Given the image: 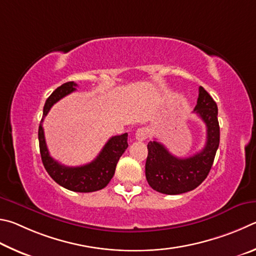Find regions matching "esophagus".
Returning a JSON list of instances; mask_svg holds the SVG:
<instances>
[{"instance_id": "obj_1", "label": "esophagus", "mask_w": 256, "mask_h": 256, "mask_svg": "<svg viewBox=\"0 0 256 256\" xmlns=\"http://www.w3.org/2000/svg\"><path fill=\"white\" fill-rule=\"evenodd\" d=\"M148 134H150L148 128H146V127L138 128L136 130V140H140V142L146 140L147 137H148Z\"/></svg>"}]
</instances>
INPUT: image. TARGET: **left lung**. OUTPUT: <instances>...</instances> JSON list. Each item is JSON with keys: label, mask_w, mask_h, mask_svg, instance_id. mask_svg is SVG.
Segmentation results:
<instances>
[{"label": "left lung", "mask_w": 256, "mask_h": 256, "mask_svg": "<svg viewBox=\"0 0 256 256\" xmlns=\"http://www.w3.org/2000/svg\"><path fill=\"white\" fill-rule=\"evenodd\" d=\"M194 112L207 127V142L199 153L186 158L172 155L158 140L147 145L145 173L152 189L164 194H180L199 186L210 172L219 146L218 108L206 90L199 88V96Z\"/></svg>", "instance_id": "8db88e82"}]
</instances>
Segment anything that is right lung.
<instances>
[{"instance_id":"1","label":"right lung","mask_w":256,"mask_h":256,"mask_svg":"<svg viewBox=\"0 0 256 256\" xmlns=\"http://www.w3.org/2000/svg\"><path fill=\"white\" fill-rule=\"evenodd\" d=\"M76 86L78 84L74 82L64 83L57 88L46 100L42 119L40 121L38 130L40 155H42V160L46 171L58 184L74 192H94L106 186L114 176L116 163L128 147V134L126 132L122 135L111 137L100 154L96 156V158L82 166H65L54 160L49 155L46 140H44L42 121L50 108L60 98L76 91Z\"/></svg>"}]
</instances>
